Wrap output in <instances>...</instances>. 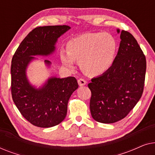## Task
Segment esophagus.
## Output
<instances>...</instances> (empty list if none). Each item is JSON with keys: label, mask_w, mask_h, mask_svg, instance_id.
<instances>
[{"label": "esophagus", "mask_w": 155, "mask_h": 155, "mask_svg": "<svg viewBox=\"0 0 155 155\" xmlns=\"http://www.w3.org/2000/svg\"><path fill=\"white\" fill-rule=\"evenodd\" d=\"M78 84L81 87V86H84L87 84V81L84 79H82V78H80V79L78 80Z\"/></svg>", "instance_id": "esophagus-1"}]
</instances>
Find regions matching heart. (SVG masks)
<instances>
[{
  "label": "heart",
  "mask_w": 155,
  "mask_h": 155,
  "mask_svg": "<svg viewBox=\"0 0 155 155\" xmlns=\"http://www.w3.org/2000/svg\"><path fill=\"white\" fill-rule=\"evenodd\" d=\"M117 44L108 33H84L68 42L66 50L61 51L63 65L73 70L75 61H80L82 70L89 75H100L109 70L115 58Z\"/></svg>",
  "instance_id": "obj_1"
}]
</instances>
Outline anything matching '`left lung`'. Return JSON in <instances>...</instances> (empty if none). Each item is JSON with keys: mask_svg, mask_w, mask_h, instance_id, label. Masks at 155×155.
<instances>
[{"mask_svg": "<svg viewBox=\"0 0 155 155\" xmlns=\"http://www.w3.org/2000/svg\"><path fill=\"white\" fill-rule=\"evenodd\" d=\"M120 42L113 64L88 84L92 92L90 108L92 118L113 124L128 115L141 98L146 72V58L134 37L117 29Z\"/></svg>", "mask_w": 155, "mask_h": 155, "instance_id": "obj_1", "label": "left lung"}]
</instances>
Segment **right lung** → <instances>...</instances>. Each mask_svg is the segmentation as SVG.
<instances>
[{
    "mask_svg": "<svg viewBox=\"0 0 155 155\" xmlns=\"http://www.w3.org/2000/svg\"><path fill=\"white\" fill-rule=\"evenodd\" d=\"M71 29L68 25L39 27L21 42L12 59L11 93L12 100L25 119L34 126L50 128L61 124L67 114L68 102L78 88L74 77H50L37 87L27 75L29 65L38 58L48 56L56 51L58 39ZM50 68L51 62L44 61Z\"/></svg>",
    "mask_w": 155,
    "mask_h": 155,
    "instance_id": "1",
    "label": "right lung"
}]
</instances>
